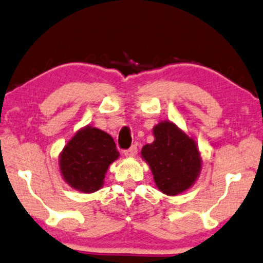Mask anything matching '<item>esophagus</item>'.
I'll return each instance as SVG.
<instances>
[{
  "label": "esophagus",
  "mask_w": 263,
  "mask_h": 263,
  "mask_svg": "<svg viewBox=\"0 0 263 263\" xmlns=\"http://www.w3.org/2000/svg\"><path fill=\"white\" fill-rule=\"evenodd\" d=\"M137 151H138L137 146L132 145L131 147H128L127 150H124V154H125V156H126V157H135L137 155Z\"/></svg>",
  "instance_id": "1"
}]
</instances>
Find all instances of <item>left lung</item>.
I'll return each instance as SVG.
<instances>
[{
  "mask_svg": "<svg viewBox=\"0 0 263 263\" xmlns=\"http://www.w3.org/2000/svg\"><path fill=\"white\" fill-rule=\"evenodd\" d=\"M155 140L142 149L161 192L176 195L188 190L200 173L201 158L197 144L170 121L154 127Z\"/></svg>",
  "mask_w": 263,
  "mask_h": 263,
  "instance_id": "obj_1",
  "label": "left lung"
}]
</instances>
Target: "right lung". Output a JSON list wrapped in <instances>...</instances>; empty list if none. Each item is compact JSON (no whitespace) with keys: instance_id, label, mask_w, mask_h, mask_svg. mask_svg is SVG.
Wrapping results in <instances>:
<instances>
[{"instance_id":"1","label":"right lung","mask_w":263,"mask_h":263,"mask_svg":"<svg viewBox=\"0 0 263 263\" xmlns=\"http://www.w3.org/2000/svg\"><path fill=\"white\" fill-rule=\"evenodd\" d=\"M119 157L116 143L108 133L87 126L69 140L59 157L64 180L83 193H93L103 184L109 164Z\"/></svg>"}]
</instances>
